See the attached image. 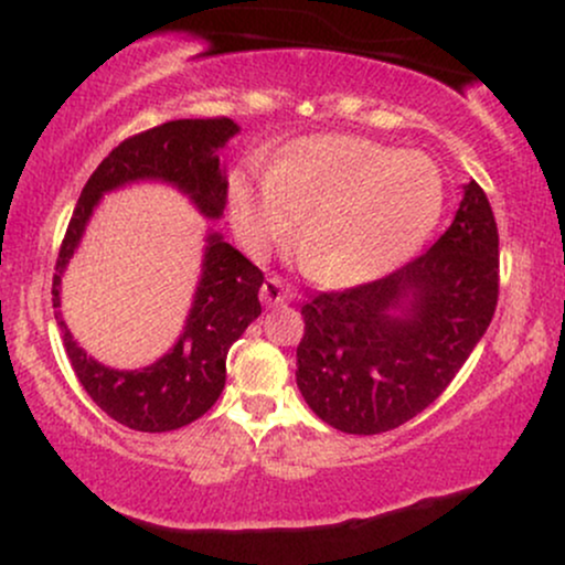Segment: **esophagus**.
I'll return each instance as SVG.
<instances>
[{
  "mask_svg": "<svg viewBox=\"0 0 565 565\" xmlns=\"http://www.w3.org/2000/svg\"><path fill=\"white\" fill-rule=\"evenodd\" d=\"M260 300L268 305V308H276V305L287 302L289 300V287L284 284V278H278V276L265 278V284L260 289Z\"/></svg>",
  "mask_w": 565,
  "mask_h": 565,
  "instance_id": "1",
  "label": "esophagus"
}]
</instances>
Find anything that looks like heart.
Masks as SVG:
<instances>
[{
  "label": "heart",
  "mask_w": 565,
  "mask_h": 565,
  "mask_svg": "<svg viewBox=\"0 0 565 565\" xmlns=\"http://www.w3.org/2000/svg\"><path fill=\"white\" fill-rule=\"evenodd\" d=\"M444 196L430 157L348 135L291 142L276 167L236 170L228 183L249 249L287 242L305 217L302 263L332 284L372 281L404 263L438 225Z\"/></svg>",
  "instance_id": "b5f03b06"
}]
</instances>
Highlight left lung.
<instances>
[{"mask_svg":"<svg viewBox=\"0 0 565 565\" xmlns=\"http://www.w3.org/2000/svg\"><path fill=\"white\" fill-rule=\"evenodd\" d=\"M499 297V233L470 180L444 236L377 281L302 305L297 387L327 425L377 436L408 423L457 377Z\"/></svg>","mask_w":565,"mask_h":565,"instance_id":"8db88e82","label":"left lung"}]
</instances>
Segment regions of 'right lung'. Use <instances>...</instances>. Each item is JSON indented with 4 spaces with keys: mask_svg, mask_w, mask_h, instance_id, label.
<instances>
[{
    "mask_svg": "<svg viewBox=\"0 0 565 565\" xmlns=\"http://www.w3.org/2000/svg\"><path fill=\"white\" fill-rule=\"evenodd\" d=\"M238 132L225 116L215 119H174L132 135L114 148L89 174L66 238L57 252L53 276V308H61V276L79 246V238L103 193L138 180H159L185 193L204 217L217 220L228 201V180L217 151ZM263 270L220 233H206L204 263L185 329L157 364L132 372L108 369L76 345L61 313L63 345L76 377L89 398L116 423L140 433H167L191 425L215 406L225 387L228 348L263 313Z\"/></svg>",
    "mask_w": 565,
    "mask_h": 565,
    "instance_id": "right-lung-1",
    "label": "right lung"
}]
</instances>
